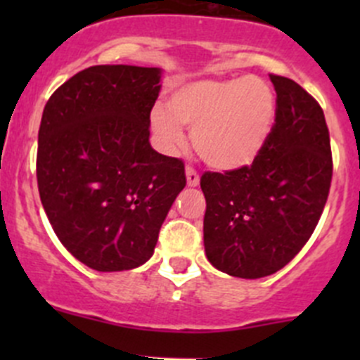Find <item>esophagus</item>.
Here are the masks:
<instances>
[{
	"label": "esophagus",
	"instance_id": "34e87169",
	"mask_svg": "<svg viewBox=\"0 0 360 360\" xmlns=\"http://www.w3.org/2000/svg\"><path fill=\"white\" fill-rule=\"evenodd\" d=\"M186 181H188V186H198V183H200L198 172L190 165L186 167Z\"/></svg>",
	"mask_w": 360,
	"mask_h": 360
}]
</instances>
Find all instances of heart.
<instances>
[{"label":"heart","mask_w":360,"mask_h":360,"mask_svg":"<svg viewBox=\"0 0 360 360\" xmlns=\"http://www.w3.org/2000/svg\"><path fill=\"white\" fill-rule=\"evenodd\" d=\"M274 120V92L256 76L186 82L170 92L167 108L151 111V125L167 150H179L184 144L181 125L191 127L195 150L219 170L252 163L270 137Z\"/></svg>","instance_id":"heart-1"}]
</instances>
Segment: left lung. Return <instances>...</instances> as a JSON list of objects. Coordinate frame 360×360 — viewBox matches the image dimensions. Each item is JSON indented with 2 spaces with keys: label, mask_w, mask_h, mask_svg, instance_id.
<instances>
[{
  "label": "left lung",
  "mask_w": 360,
  "mask_h": 360,
  "mask_svg": "<svg viewBox=\"0 0 360 360\" xmlns=\"http://www.w3.org/2000/svg\"><path fill=\"white\" fill-rule=\"evenodd\" d=\"M277 92L270 137L250 165L205 172L207 259L228 275L261 278L284 268L314 233L328 202L333 155L321 104L292 79Z\"/></svg>",
  "instance_id": "left-lung-1"
}]
</instances>
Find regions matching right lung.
Returning <instances> with one entry per match:
<instances>
[{"label": "right lung", "instance_id": "obj_1", "mask_svg": "<svg viewBox=\"0 0 360 360\" xmlns=\"http://www.w3.org/2000/svg\"><path fill=\"white\" fill-rule=\"evenodd\" d=\"M160 69L92 66L59 86L43 110L36 179L60 244L97 271L141 266L186 186L181 158L150 144Z\"/></svg>", "mask_w": 360, "mask_h": 360}]
</instances>
